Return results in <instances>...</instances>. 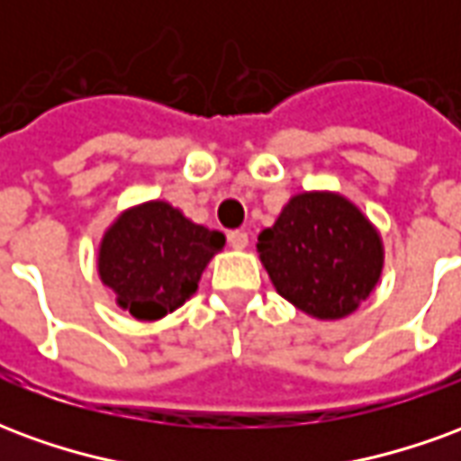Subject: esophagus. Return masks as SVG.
<instances>
[{
    "instance_id": "obj_1",
    "label": "esophagus",
    "mask_w": 461,
    "mask_h": 461,
    "mask_svg": "<svg viewBox=\"0 0 461 461\" xmlns=\"http://www.w3.org/2000/svg\"><path fill=\"white\" fill-rule=\"evenodd\" d=\"M227 240H230L231 249H247V247H249V234L241 230L230 231V237H227Z\"/></svg>"
}]
</instances>
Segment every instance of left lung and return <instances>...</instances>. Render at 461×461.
Masks as SVG:
<instances>
[{
  "label": "left lung",
  "mask_w": 461,
  "mask_h": 461,
  "mask_svg": "<svg viewBox=\"0 0 461 461\" xmlns=\"http://www.w3.org/2000/svg\"><path fill=\"white\" fill-rule=\"evenodd\" d=\"M257 251L281 296L321 321L353 313L383 271L380 234L339 192L291 197Z\"/></svg>",
  "instance_id": "8db88e82"
}]
</instances>
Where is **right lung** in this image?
I'll return each instance as SVG.
<instances>
[{
    "label": "right lung",
    "mask_w": 461,
    "mask_h": 461,
    "mask_svg": "<svg viewBox=\"0 0 461 461\" xmlns=\"http://www.w3.org/2000/svg\"><path fill=\"white\" fill-rule=\"evenodd\" d=\"M221 247V231L194 224L167 202H142L105 230L98 276L122 311L158 321L197 291L202 271Z\"/></svg>",
    "instance_id": "1"
}]
</instances>
